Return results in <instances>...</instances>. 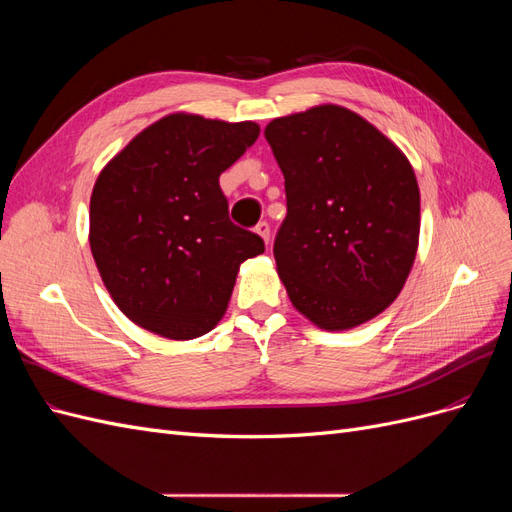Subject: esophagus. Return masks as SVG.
<instances>
[{
	"label": "esophagus",
	"instance_id": "1",
	"mask_svg": "<svg viewBox=\"0 0 512 512\" xmlns=\"http://www.w3.org/2000/svg\"><path fill=\"white\" fill-rule=\"evenodd\" d=\"M256 232L262 237V241H265L269 245V239H271V226L267 222H258L256 226Z\"/></svg>",
	"mask_w": 512,
	"mask_h": 512
}]
</instances>
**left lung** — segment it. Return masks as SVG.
Wrapping results in <instances>:
<instances>
[{
    "label": "left lung",
    "mask_w": 512,
    "mask_h": 512,
    "mask_svg": "<svg viewBox=\"0 0 512 512\" xmlns=\"http://www.w3.org/2000/svg\"><path fill=\"white\" fill-rule=\"evenodd\" d=\"M265 138L284 173L273 256L292 305L324 331L376 318L416 258L421 194L408 158L337 104L277 117Z\"/></svg>",
    "instance_id": "8db88e82"
}]
</instances>
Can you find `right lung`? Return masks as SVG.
I'll use <instances>...</instances> for the list:
<instances>
[{
  "instance_id": "1",
  "label": "right lung",
  "mask_w": 512,
  "mask_h": 512,
  "mask_svg": "<svg viewBox=\"0 0 512 512\" xmlns=\"http://www.w3.org/2000/svg\"><path fill=\"white\" fill-rule=\"evenodd\" d=\"M258 123L173 113L108 162L89 203V245L106 290L134 324L168 339L209 333L241 262L265 252L228 218L220 175L256 143Z\"/></svg>"
}]
</instances>
